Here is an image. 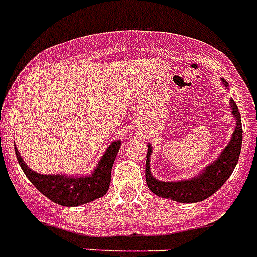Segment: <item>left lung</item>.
Returning a JSON list of instances; mask_svg holds the SVG:
<instances>
[{
    "label": "left lung",
    "mask_w": 257,
    "mask_h": 257,
    "mask_svg": "<svg viewBox=\"0 0 257 257\" xmlns=\"http://www.w3.org/2000/svg\"><path fill=\"white\" fill-rule=\"evenodd\" d=\"M223 84L228 85L222 79ZM231 112L236 120V128L233 131L230 143L224 148L218 160L204 168L191 179L177 181V182H162L154 178L150 173V154H152V145H148L147 162H145V179L147 185L152 193L161 198L172 199V201L181 202V203H194L201 202L211 197L220 187L224 185L227 179L232 174L233 169L239 161L241 150V141H243V128H241V117L237 109L236 103L232 99L230 100Z\"/></svg>",
    "instance_id": "obj_1"
}]
</instances>
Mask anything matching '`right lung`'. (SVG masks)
<instances>
[{
  "label": "right lung",
  "instance_id": "obj_1",
  "mask_svg": "<svg viewBox=\"0 0 257 257\" xmlns=\"http://www.w3.org/2000/svg\"><path fill=\"white\" fill-rule=\"evenodd\" d=\"M121 147V141H114L108 147L105 153L96 166L95 172L87 177H67L62 174H39L31 170L21 157L20 152L16 149V156L21 169L24 170L30 182L47 197L54 203L67 207H75L88 202H92L97 198L105 195L109 189L110 172L116 160L118 150Z\"/></svg>",
  "mask_w": 257,
  "mask_h": 257
}]
</instances>
